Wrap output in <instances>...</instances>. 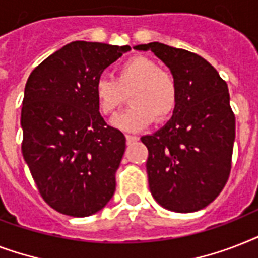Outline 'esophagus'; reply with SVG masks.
<instances>
[{
	"instance_id": "34e87169",
	"label": "esophagus",
	"mask_w": 258,
	"mask_h": 258,
	"mask_svg": "<svg viewBox=\"0 0 258 258\" xmlns=\"http://www.w3.org/2000/svg\"><path fill=\"white\" fill-rule=\"evenodd\" d=\"M125 139H127V143H134V142L139 141V137H135V135H125Z\"/></svg>"
}]
</instances>
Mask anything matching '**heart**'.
<instances>
[{
	"label": "heart",
	"instance_id": "1",
	"mask_svg": "<svg viewBox=\"0 0 258 258\" xmlns=\"http://www.w3.org/2000/svg\"><path fill=\"white\" fill-rule=\"evenodd\" d=\"M127 96L131 107L115 117L112 124L135 133L155 119L166 121L172 116L179 101V87L174 75L161 70L153 58L134 56L117 67L115 80L100 78L95 83L96 104L104 116H113L125 104Z\"/></svg>",
	"mask_w": 258,
	"mask_h": 258
}]
</instances>
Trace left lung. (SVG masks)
I'll return each instance as SVG.
<instances>
[{
    "instance_id": "left-lung-1",
    "label": "left lung",
    "mask_w": 258,
    "mask_h": 258,
    "mask_svg": "<svg viewBox=\"0 0 258 258\" xmlns=\"http://www.w3.org/2000/svg\"><path fill=\"white\" fill-rule=\"evenodd\" d=\"M134 48L154 52L179 87V101L167 124L142 137L149 150L150 191L171 212L201 210L220 196L232 169L236 116L228 84L192 52L161 42Z\"/></svg>"
}]
</instances>
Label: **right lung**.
Returning a JSON list of instances; mask_svg holds the SVG:
<instances>
[{"mask_svg":"<svg viewBox=\"0 0 258 258\" xmlns=\"http://www.w3.org/2000/svg\"><path fill=\"white\" fill-rule=\"evenodd\" d=\"M128 45L74 41L32 71L22 100V155L56 212L87 217L115 192L125 138L101 117L95 83Z\"/></svg>","mask_w":258,"mask_h":258,"instance_id":"add662e5","label":"right lung"}]
</instances>
